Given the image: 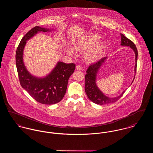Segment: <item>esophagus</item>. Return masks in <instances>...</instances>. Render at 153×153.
I'll return each instance as SVG.
<instances>
[{
    "instance_id": "obj_1",
    "label": "esophagus",
    "mask_w": 153,
    "mask_h": 153,
    "mask_svg": "<svg viewBox=\"0 0 153 153\" xmlns=\"http://www.w3.org/2000/svg\"><path fill=\"white\" fill-rule=\"evenodd\" d=\"M76 69L77 70H82V66L81 65H77L76 66Z\"/></svg>"
}]
</instances>
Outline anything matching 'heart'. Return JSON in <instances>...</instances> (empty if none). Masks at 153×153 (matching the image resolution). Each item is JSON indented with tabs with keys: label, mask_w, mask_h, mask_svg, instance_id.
Wrapping results in <instances>:
<instances>
[{
	"label": "heart",
	"mask_w": 153,
	"mask_h": 153,
	"mask_svg": "<svg viewBox=\"0 0 153 153\" xmlns=\"http://www.w3.org/2000/svg\"><path fill=\"white\" fill-rule=\"evenodd\" d=\"M100 36L97 33H91L80 38L75 44V49L79 51H85V59L88 62H95L103 54L105 45L98 42Z\"/></svg>",
	"instance_id": "1"
}]
</instances>
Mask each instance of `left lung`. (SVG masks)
I'll return each mask as SVG.
<instances>
[{
	"mask_svg": "<svg viewBox=\"0 0 153 153\" xmlns=\"http://www.w3.org/2000/svg\"><path fill=\"white\" fill-rule=\"evenodd\" d=\"M121 45L130 46L132 48L135 54V72L137 69V56H138V51L136 48L135 45L134 44L130 39L126 38L124 35L121 33ZM107 57H104L100 59L97 62L92 64L89 66L87 70V74L85 75V90L88 98L93 102L99 104V105H104L109 103H113L117 101L124 94V91L118 97L114 98H109L105 96L99 89L96 85V75L97 73L100 69L102 64L105 61ZM135 78V77H134ZM134 78L133 81L134 80ZM133 82V81H132Z\"/></svg>",
	"mask_w": 153,
	"mask_h": 153,
	"instance_id": "left-lung-1",
	"label": "left lung"
}]
</instances>
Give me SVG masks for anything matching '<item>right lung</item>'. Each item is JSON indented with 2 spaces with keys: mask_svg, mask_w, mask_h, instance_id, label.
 <instances>
[{
  "mask_svg": "<svg viewBox=\"0 0 153 153\" xmlns=\"http://www.w3.org/2000/svg\"><path fill=\"white\" fill-rule=\"evenodd\" d=\"M48 29L35 26L22 38L16 52V65L20 84L29 95L39 103L51 105L60 102L66 91L68 81L74 73L75 64L58 62L53 71L46 77L39 78L32 75L23 61V51L26 41L39 32Z\"/></svg>",
  "mask_w": 153,
  "mask_h": 153,
  "instance_id": "obj_1",
  "label": "right lung"
}]
</instances>
